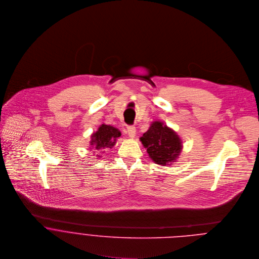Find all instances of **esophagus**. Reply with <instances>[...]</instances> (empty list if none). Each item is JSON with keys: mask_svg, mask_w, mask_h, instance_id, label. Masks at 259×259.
I'll use <instances>...</instances> for the list:
<instances>
[{"mask_svg": "<svg viewBox=\"0 0 259 259\" xmlns=\"http://www.w3.org/2000/svg\"><path fill=\"white\" fill-rule=\"evenodd\" d=\"M127 135L131 139H135V137H136V127L134 125L127 126Z\"/></svg>", "mask_w": 259, "mask_h": 259, "instance_id": "34e87169", "label": "esophagus"}]
</instances>
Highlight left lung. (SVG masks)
<instances>
[{
  "label": "left lung",
  "mask_w": 259,
  "mask_h": 259,
  "mask_svg": "<svg viewBox=\"0 0 259 259\" xmlns=\"http://www.w3.org/2000/svg\"><path fill=\"white\" fill-rule=\"evenodd\" d=\"M140 141L147 148L149 158L162 166L176 162L184 148L178 133L160 120L152 121Z\"/></svg>",
  "instance_id": "8db88e82"
}]
</instances>
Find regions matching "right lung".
Instances as JSON below:
<instances>
[{"mask_svg": "<svg viewBox=\"0 0 259 259\" xmlns=\"http://www.w3.org/2000/svg\"><path fill=\"white\" fill-rule=\"evenodd\" d=\"M120 136L121 133L118 128L110 124L102 123L98 127V131L91 135L90 149H95L97 151L94 152L97 157H105L104 154L106 153V149L113 148Z\"/></svg>", "mask_w": 259, "mask_h": 259, "instance_id": "obj_1", "label": "right lung"}]
</instances>
